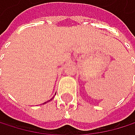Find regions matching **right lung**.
Here are the masks:
<instances>
[{"label":"right lung","mask_w":135,"mask_h":135,"mask_svg":"<svg viewBox=\"0 0 135 135\" xmlns=\"http://www.w3.org/2000/svg\"><path fill=\"white\" fill-rule=\"evenodd\" d=\"M51 100H52V99H51ZM50 100H49V101H50ZM47 102H48V101H47ZM44 104H46V102H45V103H44Z\"/></svg>","instance_id":"right-lung-1"}]
</instances>
